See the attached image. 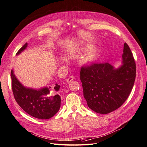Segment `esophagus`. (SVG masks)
I'll list each match as a JSON object with an SVG mask.
<instances>
[{
    "instance_id": "1",
    "label": "esophagus",
    "mask_w": 147,
    "mask_h": 147,
    "mask_svg": "<svg viewBox=\"0 0 147 147\" xmlns=\"http://www.w3.org/2000/svg\"><path fill=\"white\" fill-rule=\"evenodd\" d=\"M74 77L73 76H69L68 79H66V81L67 82H71V81H73L74 80Z\"/></svg>"
}]
</instances>
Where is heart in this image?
I'll use <instances>...</instances> for the list:
<instances>
[{
	"label": "heart",
	"mask_w": 147,
	"mask_h": 147,
	"mask_svg": "<svg viewBox=\"0 0 147 147\" xmlns=\"http://www.w3.org/2000/svg\"><path fill=\"white\" fill-rule=\"evenodd\" d=\"M96 56V53L94 52H92L89 55L87 56V57L86 58V61H93V60H94L95 59Z\"/></svg>",
	"instance_id": "1"
}]
</instances>
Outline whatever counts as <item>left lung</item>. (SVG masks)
<instances>
[{
	"label": "left lung",
	"mask_w": 147,
	"mask_h": 147,
	"mask_svg": "<svg viewBox=\"0 0 147 147\" xmlns=\"http://www.w3.org/2000/svg\"><path fill=\"white\" fill-rule=\"evenodd\" d=\"M123 65L114 69L108 63H91L81 67L80 79L84 97L90 109L108 114L121 107L133 87L136 67L133 53L124 43Z\"/></svg>",
	"instance_id": "obj_1"
}]
</instances>
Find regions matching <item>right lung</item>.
Here are the masks:
<instances>
[{
  "instance_id": "obj_1",
  "label": "right lung",
  "mask_w": 147,
  "mask_h": 147,
  "mask_svg": "<svg viewBox=\"0 0 147 147\" xmlns=\"http://www.w3.org/2000/svg\"><path fill=\"white\" fill-rule=\"evenodd\" d=\"M27 47V43L16 53L19 54ZM11 86L14 97L18 105L27 114L40 119H48L54 116L61 107V98L57 93L60 86L54 88H43L39 90L26 88L11 71Z\"/></svg>"
}]
</instances>
